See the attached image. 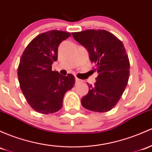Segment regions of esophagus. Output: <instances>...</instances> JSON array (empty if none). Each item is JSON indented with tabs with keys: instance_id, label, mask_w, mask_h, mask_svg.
<instances>
[{
	"instance_id": "obj_1",
	"label": "esophagus",
	"mask_w": 152,
	"mask_h": 152,
	"mask_svg": "<svg viewBox=\"0 0 152 152\" xmlns=\"http://www.w3.org/2000/svg\"><path fill=\"white\" fill-rule=\"evenodd\" d=\"M82 82V80L78 79V78H76V84H80V83Z\"/></svg>"
}]
</instances>
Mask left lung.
Instances as JSON below:
<instances>
[{
  "label": "left lung",
  "mask_w": 152,
  "mask_h": 152,
  "mask_svg": "<svg viewBox=\"0 0 152 152\" xmlns=\"http://www.w3.org/2000/svg\"><path fill=\"white\" fill-rule=\"evenodd\" d=\"M72 35L87 50L98 73L94 85H89V92L81 99V104L98 113L110 110L121 99L129 79V59L123 42L102 29L73 32Z\"/></svg>",
  "instance_id": "obj_1"
}]
</instances>
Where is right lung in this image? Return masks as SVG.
Wrapping results in <instances>:
<instances>
[{
	"label": "right lung",
	"mask_w": 152,
	"mask_h": 152,
	"mask_svg": "<svg viewBox=\"0 0 152 152\" xmlns=\"http://www.w3.org/2000/svg\"><path fill=\"white\" fill-rule=\"evenodd\" d=\"M71 35L59 30L42 33L30 42L21 56L17 71L20 87L29 105L38 113L60 110L65 94L74 86L72 74L65 76L52 71L58 47Z\"/></svg>",
	"instance_id": "1"
}]
</instances>
